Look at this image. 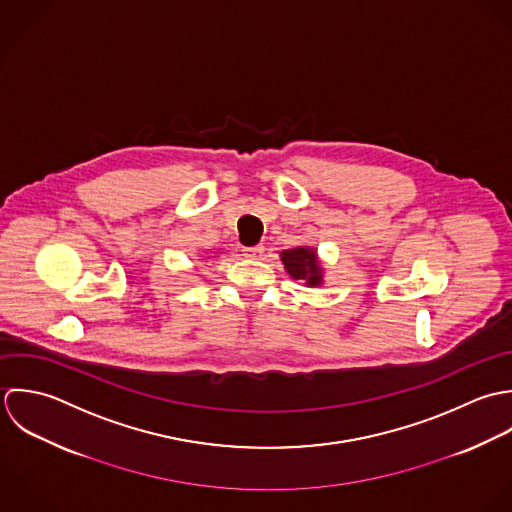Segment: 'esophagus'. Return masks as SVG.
Listing matches in <instances>:
<instances>
[{"label": "esophagus", "instance_id": "obj_1", "mask_svg": "<svg viewBox=\"0 0 512 512\" xmlns=\"http://www.w3.org/2000/svg\"><path fill=\"white\" fill-rule=\"evenodd\" d=\"M263 251H265L263 245H255V247H245V249H243V255H245L247 259H261Z\"/></svg>", "mask_w": 512, "mask_h": 512}]
</instances>
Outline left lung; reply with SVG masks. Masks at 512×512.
Wrapping results in <instances>:
<instances>
[{"label": "left lung", "instance_id": "8db88e82", "mask_svg": "<svg viewBox=\"0 0 512 512\" xmlns=\"http://www.w3.org/2000/svg\"><path fill=\"white\" fill-rule=\"evenodd\" d=\"M281 261L293 281H303L305 287L324 285V267L314 247L299 245L293 249H285L281 251Z\"/></svg>", "mask_w": 512, "mask_h": 512}]
</instances>
